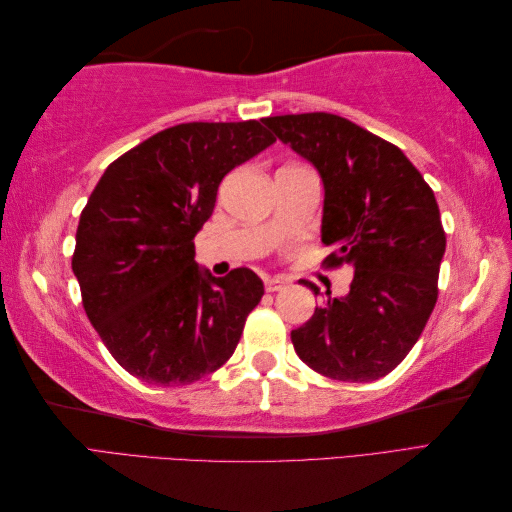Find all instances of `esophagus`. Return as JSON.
Returning <instances> with one entry per match:
<instances>
[{
  "label": "esophagus",
  "mask_w": 512,
  "mask_h": 512,
  "mask_svg": "<svg viewBox=\"0 0 512 512\" xmlns=\"http://www.w3.org/2000/svg\"><path fill=\"white\" fill-rule=\"evenodd\" d=\"M264 286H266V292H279V290H284L288 286V281L281 279V277H268L264 281Z\"/></svg>",
  "instance_id": "34e87169"
}]
</instances>
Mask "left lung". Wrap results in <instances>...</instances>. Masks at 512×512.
<instances>
[{
    "mask_svg": "<svg viewBox=\"0 0 512 512\" xmlns=\"http://www.w3.org/2000/svg\"><path fill=\"white\" fill-rule=\"evenodd\" d=\"M264 123L319 171L321 239L334 248L325 264L354 270L345 297H328L290 332L295 352L314 372L343 383L383 378L416 345L436 308L447 248L436 195L396 145L343 116L286 114ZM303 286L319 295L314 284Z\"/></svg>",
    "mask_w": 512,
    "mask_h": 512,
    "instance_id": "obj_1",
    "label": "left lung"
}]
</instances>
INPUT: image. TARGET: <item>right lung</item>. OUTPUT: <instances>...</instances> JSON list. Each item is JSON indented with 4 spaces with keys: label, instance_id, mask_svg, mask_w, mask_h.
Masks as SVG:
<instances>
[{
    "label": "right lung",
    "instance_id": "obj_1",
    "mask_svg": "<svg viewBox=\"0 0 512 512\" xmlns=\"http://www.w3.org/2000/svg\"><path fill=\"white\" fill-rule=\"evenodd\" d=\"M275 143L259 121L162 129L105 169L76 228L83 308L129 374L191 385L233 356L264 295L250 268L213 277L193 237L228 171Z\"/></svg>",
    "mask_w": 512,
    "mask_h": 512
}]
</instances>
